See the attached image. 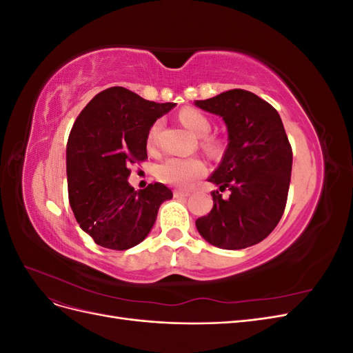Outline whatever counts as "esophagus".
I'll return each instance as SVG.
<instances>
[{"instance_id":"1","label":"esophagus","mask_w":353,"mask_h":353,"mask_svg":"<svg viewBox=\"0 0 353 353\" xmlns=\"http://www.w3.org/2000/svg\"><path fill=\"white\" fill-rule=\"evenodd\" d=\"M190 196V191H183V190H175L174 191V197H188Z\"/></svg>"}]
</instances>
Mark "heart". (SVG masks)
I'll use <instances>...</instances> for the list:
<instances>
[{"instance_id": "heart-1", "label": "heart", "mask_w": 353, "mask_h": 353, "mask_svg": "<svg viewBox=\"0 0 353 353\" xmlns=\"http://www.w3.org/2000/svg\"><path fill=\"white\" fill-rule=\"evenodd\" d=\"M179 121L183 122L188 130L197 137L205 136L201 141V147L212 154L219 156L223 150V143L218 138L208 137L212 130V122L209 117L197 109L185 108L178 114ZM160 121L154 122L148 132V144L153 145L160 130ZM206 166L197 157H169L157 168V176L160 181L175 187H188L193 181L205 174Z\"/></svg>"}]
</instances>
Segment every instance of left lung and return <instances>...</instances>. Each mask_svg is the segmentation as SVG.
I'll return each instance as SVG.
<instances>
[{
  "mask_svg": "<svg viewBox=\"0 0 353 353\" xmlns=\"http://www.w3.org/2000/svg\"><path fill=\"white\" fill-rule=\"evenodd\" d=\"M221 116L228 145L209 178L230 198L212 191L213 208L196 221L208 243L225 250L250 248L266 239L280 222L290 187L293 153L281 117L270 103L244 90L194 101Z\"/></svg>",
  "mask_w": 353,
  "mask_h": 353,
  "instance_id": "1",
  "label": "left lung"
}]
</instances>
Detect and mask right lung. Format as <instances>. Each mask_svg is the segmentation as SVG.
<instances>
[{
    "instance_id": "1",
    "label": "right lung",
    "mask_w": 353,
    "mask_h": 353,
    "mask_svg": "<svg viewBox=\"0 0 353 353\" xmlns=\"http://www.w3.org/2000/svg\"><path fill=\"white\" fill-rule=\"evenodd\" d=\"M175 103H154L122 88L99 92L74 121L66 147L69 203L79 227L101 248L126 250L152 231L160 205L172 199L154 183L135 191L130 165L147 159V138Z\"/></svg>"
}]
</instances>
